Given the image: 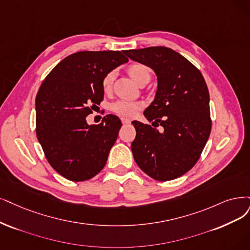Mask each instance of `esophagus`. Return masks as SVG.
I'll list each match as a JSON object with an SVG mask.
<instances>
[{"mask_svg":"<svg viewBox=\"0 0 250 250\" xmlns=\"http://www.w3.org/2000/svg\"><path fill=\"white\" fill-rule=\"evenodd\" d=\"M122 123L124 125H128V124H131V120L128 118H122Z\"/></svg>","mask_w":250,"mask_h":250,"instance_id":"1","label":"esophagus"}]
</instances>
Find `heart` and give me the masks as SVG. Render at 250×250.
<instances>
[{
	"instance_id": "1",
	"label": "heart",
	"mask_w": 250,
	"mask_h": 250,
	"mask_svg": "<svg viewBox=\"0 0 250 250\" xmlns=\"http://www.w3.org/2000/svg\"><path fill=\"white\" fill-rule=\"evenodd\" d=\"M127 73L137 83L141 85L142 83L149 81L151 77L150 69L144 63L135 62L127 68ZM115 78V72L111 71L107 73L102 80V87L104 91H110L113 85V81ZM142 108V103L140 102H126V101H116L110 105L111 111L116 114L123 116H133L138 110Z\"/></svg>"
}]
</instances>
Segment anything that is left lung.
Instances as JSON below:
<instances>
[{
    "instance_id": "left-lung-1",
    "label": "left lung",
    "mask_w": 250,
    "mask_h": 250,
    "mask_svg": "<svg viewBox=\"0 0 250 250\" xmlns=\"http://www.w3.org/2000/svg\"><path fill=\"white\" fill-rule=\"evenodd\" d=\"M131 60L151 68L158 77L152 103L144 111L152 127L134 120V160L151 178L182 176L198 162L211 132L209 91L201 72L175 50L154 46L125 50ZM163 126V132L156 128Z\"/></svg>"
}]
</instances>
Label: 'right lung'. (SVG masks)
<instances>
[{
  "label": "right lung",
  "instance_id": "right-lung-1",
  "mask_svg": "<svg viewBox=\"0 0 250 250\" xmlns=\"http://www.w3.org/2000/svg\"><path fill=\"white\" fill-rule=\"evenodd\" d=\"M128 60L120 51H79L48 74L36 97V134L51 167L71 181H85L103 169L122 127L108 114L99 125L86 116L104 98L102 80Z\"/></svg>",
  "mask_w": 250,
  "mask_h": 250
}]
</instances>
